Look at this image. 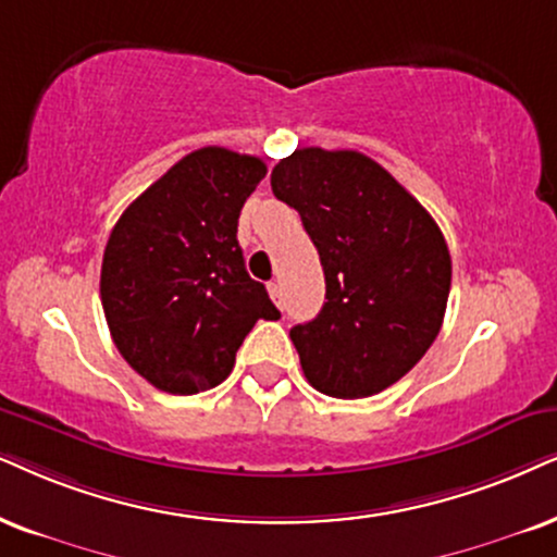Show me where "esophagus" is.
Wrapping results in <instances>:
<instances>
[{"mask_svg": "<svg viewBox=\"0 0 557 557\" xmlns=\"http://www.w3.org/2000/svg\"><path fill=\"white\" fill-rule=\"evenodd\" d=\"M267 290H270L272 300L277 302V306H283V285H280L277 280H272V283H267Z\"/></svg>", "mask_w": 557, "mask_h": 557, "instance_id": "34e87169", "label": "esophagus"}]
</instances>
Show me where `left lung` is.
Returning <instances> with one entry per match:
<instances>
[{"mask_svg": "<svg viewBox=\"0 0 557 557\" xmlns=\"http://www.w3.org/2000/svg\"><path fill=\"white\" fill-rule=\"evenodd\" d=\"M270 182L300 213L326 277L321 313L290 329L302 375L331 398L375 396L440 334L453 280L445 236L417 197L360 151L298 149Z\"/></svg>", "mask_w": 557, "mask_h": 557, "instance_id": "left-lung-1", "label": "left lung"}]
</instances>
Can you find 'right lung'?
I'll list each match as a JSON object with an SVG mask.
<instances>
[{"label":"right lung","mask_w":557,"mask_h":557,"mask_svg":"<svg viewBox=\"0 0 557 557\" xmlns=\"http://www.w3.org/2000/svg\"><path fill=\"white\" fill-rule=\"evenodd\" d=\"M264 174L262 159L206 146L117 218L102 257L104 319L123 360L153 388H215L255 323L280 319L236 238L246 197Z\"/></svg>","instance_id":"right-lung-1"}]
</instances>
